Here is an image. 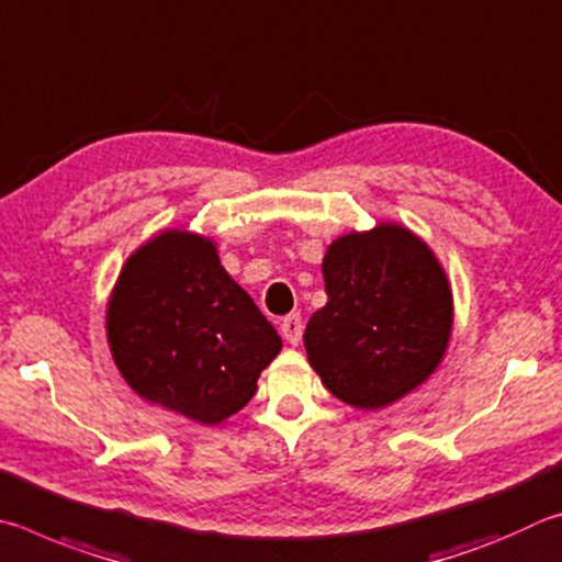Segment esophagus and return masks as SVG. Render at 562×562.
Returning <instances> with one entry per match:
<instances>
[{"instance_id":"1","label":"esophagus","mask_w":562,"mask_h":562,"mask_svg":"<svg viewBox=\"0 0 562 562\" xmlns=\"http://www.w3.org/2000/svg\"><path fill=\"white\" fill-rule=\"evenodd\" d=\"M301 333H303V323H301L299 313H291V316L281 321V336H283V340L291 342V346H299Z\"/></svg>"}]
</instances>
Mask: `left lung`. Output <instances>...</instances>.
I'll use <instances>...</instances> for the list:
<instances>
[{"label": "left lung", "instance_id": "1", "mask_svg": "<svg viewBox=\"0 0 562 562\" xmlns=\"http://www.w3.org/2000/svg\"><path fill=\"white\" fill-rule=\"evenodd\" d=\"M328 303L303 342L338 400L380 409L419 387L445 358L451 289L429 246L400 224L333 241L323 259Z\"/></svg>", "mask_w": 562, "mask_h": 562}]
</instances>
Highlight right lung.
Listing matches in <instances>:
<instances>
[{
  "mask_svg": "<svg viewBox=\"0 0 562 562\" xmlns=\"http://www.w3.org/2000/svg\"><path fill=\"white\" fill-rule=\"evenodd\" d=\"M108 342L137 395L200 425L254 397L281 338L200 234L162 232L125 261L108 303Z\"/></svg>",
  "mask_w": 562,
  "mask_h": 562,
  "instance_id": "add662e5",
  "label": "right lung"
}]
</instances>
